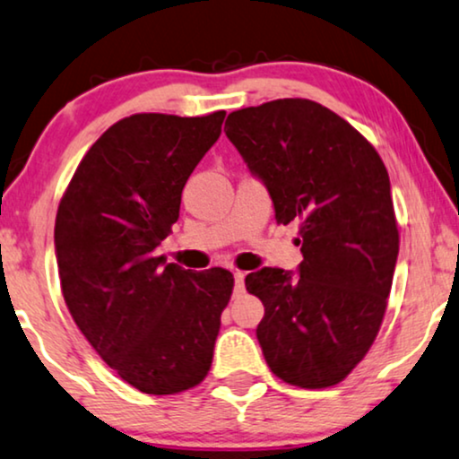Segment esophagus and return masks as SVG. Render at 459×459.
Returning <instances> with one entry per match:
<instances>
[{
    "instance_id": "1",
    "label": "esophagus",
    "mask_w": 459,
    "mask_h": 459,
    "mask_svg": "<svg viewBox=\"0 0 459 459\" xmlns=\"http://www.w3.org/2000/svg\"><path fill=\"white\" fill-rule=\"evenodd\" d=\"M243 287H246V273L235 271V291L241 293Z\"/></svg>"
}]
</instances>
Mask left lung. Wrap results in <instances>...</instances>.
<instances>
[{
    "label": "left lung",
    "mask_w": 459,
    "mask_h": 459,
    "mask_svg": "<svg viewBox=\"0 0 459 459\" xmlns=\"http://www.w3.org/2000/svg\"><path fill=\"white\" fill-rule=\"evenodd\" d=\"M226 136L264 180L277 224H298L300 277L249 273L268 368L300 388L340 384L369 352L399 255L390 180L374 144L319 102L279 98L229 115Z\"/></svg>",
    "instance_id": "obj_1"
}]
</instances>
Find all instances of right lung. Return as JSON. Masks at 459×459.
<instances>
[{
    "label": "right lung",
    "instance_id": "add662e5",
    "mask_svg": "<svg viewBox=\"0 0 459 459\" xmlns=\"http://www.w3.org/2000/svg\"><path fill=\"white\" fill-rule=\"evenodd\" d=\"M204 117L136 113L90 146L58 204L54 243L66 308L121 380L178 394L205 380L235 279L163 264L182 188L222 130Z\"/></svg>",
    "mask_w": 459,
    "mask_h": 459
}]
</instances>
